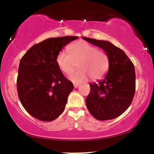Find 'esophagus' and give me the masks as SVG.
<instances>
[{
	"label": "esophagus",
	"instance_id": "obj_1",
	"mask_svg": "<svg viewBox=\"0 0 154 154\" xmlns=\"http://www.w3.org/2000/svg\"><path fill=\"white\" fill-rule=\"evenodd\" d=\"M74 87L75 88H78V87H79V84H74Z\"/></svg>",
	"mask_w": 154,
	"mask_h": 154
}]
</instances>
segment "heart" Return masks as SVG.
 I'll use <instances>...</instances> for the list:
<instances>
[{
  "instance_id": "b5f03b06",
  "label": "heart",
  "mask_w": 154,
  "mask_h": 154,
  "mask_svg": "<svg viewBox=\"0 0 154 154\" xmlns=\"http://www.w3.org/2000/svg\"><path fill=\"white\" fill-rule=\"evenodd\" d=\"M69 54L64 51L58 53L56 62L66 74L72 73L78 65L80 70L69 76L73 82L85 81L89 77L91 80H98L108 72L109 58L104 51L84 41L72 43L69 46Z\"/></svg>"
}]
</instances>
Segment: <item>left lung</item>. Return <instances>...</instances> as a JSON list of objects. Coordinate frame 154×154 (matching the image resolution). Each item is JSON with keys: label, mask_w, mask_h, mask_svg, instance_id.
Wrapping results in <instances>:
<instances>
[{"label": "left lung", "mask_w": 154, "mask_h": 154, "mask_svg": "<svg viewBox=\"0 0 154 154\" xmlns=\"http://www.w3.org/2000/svg\"><path fill=\"white\" fill-rule=\"evenodd\" d=\"M101 48L109 58V69L105 78L90 83L91 91L85 103L88 111L98 120L118 117L128 109L136 88L134 66L125 53L106 40L82 38Z\"/></svg>", "instance_id": "obj_1"}]
</instances>
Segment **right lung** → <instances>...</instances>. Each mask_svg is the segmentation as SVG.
<instances>
[{
    "mask_svg": "<svg viewBox=\"0 0 154 154\" xmlns=\"http://www.w3.org/2000/svg\"><path fill=\"white\" fill-rule=\"evenodd\" d=\"M78 37L48 38L32 46L20 61L17 89L26 111L39 120L49 122L63 112L74 85L56 62L58 53Z\"/></svg>",
    "mask_w": 154,
    "mask_h": 154,
    "instance_id": "add662e5",
    "label": "right lung"
}]
</instances>
